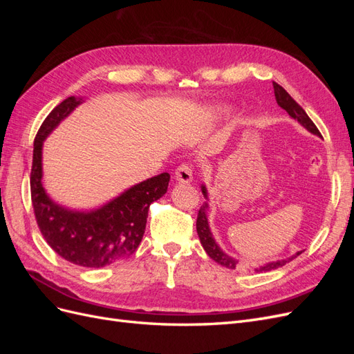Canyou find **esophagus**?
<instances>
[{
	"label": "esophagus",
	"instance_id": "34e87169",
	"mask_svg": "<svg viewBox=\"0 0 354 354\" xmlns=\"http://www.w3.org/2000/svg\"><path fill=\"white\" fill-rule=\"evenodd\" d=\"M174 178L178 183H190L192 180H194V174H192V168L187 164L180 165L176 173H174Z\"/></svg>",
	"mask_w": 354,
	"mask_h": 354
}]
</instances>
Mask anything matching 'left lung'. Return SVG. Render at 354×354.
Returning a JSON list of instances; mask_svg holds the SVG:
<instances>
[{
	"label": "left lung",
	"mask_w": 354,
	"mask_h": 354,
	"mask_svg": "<svg viewBox=\"0 0 354 354\" xmlns=\"http://www.w3.org/2000/svg\"><path fill=\"white\" fill-rule=\"evenodd\" d=\"M273 88H274V97H276L277 104H279L282 109H285L288 112V115L292 118V120H295V121H298L299 124H301L307 131H310V133L315 134V136H320V133H319V130L316 128V125L313 124V121L310 120L308 115L304 112V109L301 108V106H299L291 97V95L286 93V90L283 87H281L279 84H276V82H273ZM201 190H202L203 198L208 201V190H207L205 185H201ZM207 211H208V202H203V205L201 207V209L198 212V220H196L198 236H199V241H201V243L203 246V250H205V252L216 263H218V264H221L224 267H227V269H236V266H238L239 261L234 259V257L224 252L220 248V245L216 242V239H214L212 233H211V229H209ZM301 252L303 251H298L294 255L288 257V259L277 260V261H270V263H266V264H263L260 267H255L254 272H270V270H274V269H279V267L285 266L286 263L292 261L295 257H298Z\"/></svg>",
	"instance_id": "8db88e82"
}]
</instances>
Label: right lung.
I'll return each mask as SVG.
<instances>
[{
    "label": "right lung",
    "mask_w": 354,
    "mask_h": 354,
    "mask_svg": "<svg viewBox=\"0 0 354 354\" xmlns=\"http://www.w3.org/2000/svg\"><path fill=\"white\" fill-rule=\"evenodd\" d=\"M82 102L84 97L71 95L42 122L34 142L30 196L38 227L51 250L66 261L99 269L137 250L146 230L149 207L167 194L169 174L140 181L91 211L71 209L53 201L42 186V146Z\"/></svg>",
    "instance_id": "right-lung-1"
}]
</instances>
